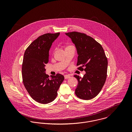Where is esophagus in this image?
Returning <instances> with one entry per match:
<instances>
[{
	"instance_id": "esophagus-1",
	"label": "esophagus",
	"mask_w": 132,
	"mask_h": 132,
	"mask_svg": "<svg viewBox=\"0 0 132 132\" xmlns=\"http://www.w3.org/2000/svg\"><path fill=\"white\" fill-rule=\"evenodd\" d=\"M64 78H65V79H69V78H70L71 77V76L69 75H65L64 76Z\"/></svg>"
}]
</instances>
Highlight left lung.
Instances as JSON below:
<instances>
[{"label":"left lung","instance_id":"obj_1","mask_svg":"<svg viewBox=\"0 0 132 132\" xmlns=\"http://www.w3.org/2000/svg\"><path fill=\"white\" fill-rule=\"evenodd\" d=\"M65 34L72 39L77 48V65L79 66L77 69L86 72L83 78L74 75L78 81L76 95L82 100H91L100 93L105 83L107 58L101 45L92 37L77 31Z\"/></svg>","mask_w":132,"mask_h":132}]
</instances>
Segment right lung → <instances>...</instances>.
Segmentation results:
<instances>
[{"label": "right lung", "instance_id": "obj_1", "mask_svg": "<svg viewBox=\"0 0 132 132\" xmlns=\"http://www.w3.org/2000/svg\"><path fill=\"white\" fill-rule=\"evenodd\" d=\"M60 33L45 34L34 40L26 49L23 60L22 75L24 85L30 96L38 103L53 101L64 76L60 74L49 77L45 73L49 51Z\"/></svg>", "mask_w": 132, "mask_h": 132}]
</instances>
